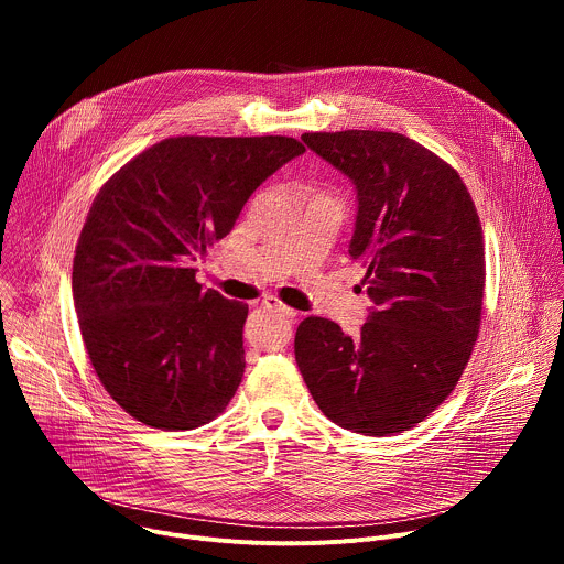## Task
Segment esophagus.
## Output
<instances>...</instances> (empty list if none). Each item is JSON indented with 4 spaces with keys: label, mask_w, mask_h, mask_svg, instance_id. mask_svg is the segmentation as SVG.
Instances as JSON below:
<instances>
[{
    "label": "esophagus",
    "mask_w": 564,
    "mask_h": 564,
    "mask_svg": "<svg viewBox=\"0 0 564 564\" xmlns=\"http://www.w3.org/2000/svg\"><path fill=\"white\" fill-rule=\"evenodd\" d=\"M263 307H268V310H272V312H279V314H283V316H288V318H294V316H296V310H292L290 305H285V303L279 301L276 296H265V299H263Z\"/></svg>",
    "instance_id": "obj_1"
}]
</instances>
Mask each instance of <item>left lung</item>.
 <instances>
[{
  "instance_id": "left-lung-1",
  "label": "left lung",
  "mask_w": 564,
  "mask_h": 564,
  "mask_svg": "<svg viewBox=\"0 0 564 564\" xmlns=\"http://www.w3.org/2000/svg\"><path fill=\"white\" fill-rule=\"evenodd\" d=\"M357 189L350 257L375 303L361 333L303 318L294 355L335 424L372 437L424 422L457 386L479 335L485 234L459 174L394 131L303 133Z\"/></svg>"
}]
</instances>
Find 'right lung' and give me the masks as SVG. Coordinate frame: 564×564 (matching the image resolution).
<instances>
[{"instance_id": "obj_1", "label": "right lung", "mask_w": 564, "mask_h": 564, "mask_svg": "<svg viewBox=\"0 0 564 564\" xmlns=\"http://www.w3.org/2000/svg\"><path fill=\"white\" fill-rule=\"evenodd\" d=\"M303 151L288 135L165 138L98 192L77 238L73 303L100 383L133 420L192 431L229 404L248 305L203 290L192 261Z\"/></svg>"}]
</instances>
